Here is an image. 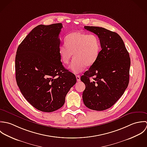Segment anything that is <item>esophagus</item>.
<instances>
[{"label": "esophagus", "mask_w": 147, "mask_h": 147, "mask_svg": "<svg viewBox=\"0 0 147 147\" xmlns=\"http://www.w3.org/2000/svg\"><path fill=\"white\" fill-rule=\"evenodd\" d=\"M76 78H77V81L78 82H79V81H81L80 76H79V75H77V76H76Z\"/></svg>", "instance_id": "obj_1"}]
</instances>
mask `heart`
<instances>
[{"mask_svg":"<svg viewBox=\"0 0 147 147\" xmlns=\"http://www.w3.org/2000/svg\"><path fill=\"white\" fill-rule=\"evenodd\" d=\"M65 41L59 47V55L61 61L67 64L73 54L74 59L69 67L75 74L94 64L100 53V42L96 34L73 32L66 36Z\"/></svg>","mask_w":147,"mask_h":147,"instance_id":"heart-1","label":"heart"}]
</instances>
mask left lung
Returning a JSON list of instances; mask_svg holds the SVG:
<instances>
[{
    "instance_id": "1",
    "label": "left lung",
    "mask_w": 147,
    "mask_h": 147,
    "mask_svg": "<svg viewBox=\"0 0 147 147\" xmlns=\"http://www.w3.org/2000/svg\"><path fill=\"white\" fill-rule=\"evenodd\" d=\"M84 28L98 36L102 50L96 61L81 77L86 86L83 101L91 110L103 111L113 106L127 88L130 57L117 33L102 27Z\"/></svg>"
}]
</instances>
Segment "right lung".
Listing matches in <instances>:
<instances>
[{"label": "right lung", "instance_id": "right-lung-1", "mask_svg": "<svg viewBox=\"0 0 147 147\" xmlns=\"http://www.w3.org/2000/svg\"><path fill=\"white\" fill-rule=\"evenodd\" d=\"M61 23L39 25L19 45L15 57L17 85L26 100L36 109L55 111L76 83L74 74L65 69L59 49Z\"/></svg>", "mask_w": 147, "mask_h": 147}]
</instances>
